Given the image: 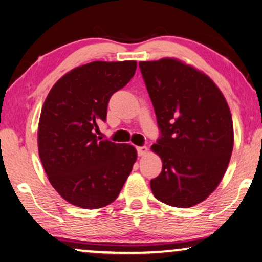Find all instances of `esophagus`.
Returning <instances> with one entry per match:
<instances>
[{
  "mask_svg": "<svg viewBox=\"0 0 262 262\" xmlns=\"http://www.w3.org/2000/svg\"><path fill=\"white\" fill-rule=\"evenodd\" d=\"M136 150H138V154H139V157H143V156H146L147 153H148V148H147V147H136Z\"/></svg>",
  "mask_w": 262,
  "mask_h": 262,
  "instance_id": "esophagus-1",
  "label": "esophagus"
}]
</instances>
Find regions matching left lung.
<instances>
[{"label":"left lung","instance_id":"1","mask_svg":"<svg viewBox=\"0 0 262 262\" xmlns=\"http://www.w3.org/2000/svg\"><path fill=\"white\" fill-rule=\"evenodd\" d=\"M160 138L150 147L163 169L150 180L163 203L190 208L222 180L234 146L230 109L219 86L200 70L174 58L140 61Z\"/></svg>","mask_w":262,"mask_h":262}]
</instances>
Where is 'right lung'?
<instances>
[{
	"label": "right lung",
	"instance_id": "obj_1",
	"mask_svg": "<svg viewBox=\"0 0 262 262\" xmlns=\"http://www.w3.org/2000/svg\"><path fill=\"white\" fill-rule=\"evenodd\" d=\"M136 61H93L61 77L40 114L38 148L49 180L76 206L99 209L113 203L130 174L136 149L101 140L97 121L106 120L109 99L134 76Z\"/></svg>",
	"mask_w": 262,
	"mask_h": 262
}]
</instances>
